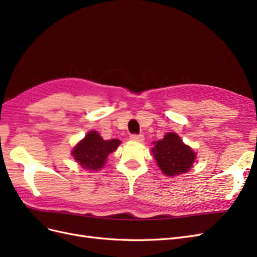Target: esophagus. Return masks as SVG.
<instances>
[{"instance_id":"esophagus-1","label":"esophagus","mask_w":257,"mask_h":257,"mask_svg":"<svg viewBox=\"0 0 257 257\" xmlns=\"http://www.w3.org/2000/svg\"><path fill=\"white\" fill-rule=\"evenodd\" d=\"M130 138H131V141L138 142V143H143L145 141L144 135H136V134H134V135H131Z\"/></svg>"}]
</instances>
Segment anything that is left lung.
<instances>
[{
  "label": "left lung",
  "instance_id": "1",
  "mask_svg": "<svg viewBox=\"0 0 257 257\" xmlns=\"http://www.w3.org/2000/svg\"><path fill=\"white\" fill-rule=\"evenodd\" d=\"M152 153L162 173L170 177L188 173L196 158L192 148L186 146L176 133H167L155 143Z\"/></svg>",
  "mask_w": 257,
  "mask_h": 257
}]
</instances>
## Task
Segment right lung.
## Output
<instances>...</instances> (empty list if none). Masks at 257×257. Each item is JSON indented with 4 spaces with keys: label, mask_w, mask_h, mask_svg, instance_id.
Listing matches in <instances>:
<instances>
[{
    "label": "right lung",
    "mask_w": 257,
    "mask_h": 257,
    "mask_svg": "<svg viewBox=\"0 0 257 257\" xmlns=\"http://www.w3.org/2000/svg\"><path fill=\"white\" fill-rule=\"evenodd\" d=\"M120 144L119 139L104 141L97 132L90 131L82 141L76 145L72 154L82 168L94 172L103 168L108 155L112 153Z\"/></svg>",
    "instance_id": "obj_1"
}]
</instances>
